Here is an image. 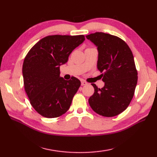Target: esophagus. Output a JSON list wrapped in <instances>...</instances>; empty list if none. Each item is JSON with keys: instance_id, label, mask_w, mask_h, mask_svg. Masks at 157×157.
<instances>
[{"instance_id": "1", "label": "esophagus", "mask_w": 157, "mask_h": 157, "mask_svg": "<svg viewBox=\"0 0 157 157\" xmlns=\"http://www.w3.org/2000/svg\"><path fill=\"white\" fill-rule=\"evenodd\" d=\"M81 85L82 86H86V85H88V83L86 82H85V81H82Z\"/></svg>"}]
</instances>
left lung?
I'll use <instances>...</instances> for the list:
<instances>
[{
  "mask_svg": "<svg viewBox=\"0 0 157 157\" xmlns=\"http://www.w3.org/2000/svg\"><path fill=\"white\" fill-rule=\"evenodd\" d=\"M97 46V67L105 86L98 88L92 84L94 93L88 102L98 115L111 117L128 108L134 94L138 71L131 49L117 36L96 32L86 36Z\"/></svg>",
  "mask_w": 157,
  "mask_h": 157,
  "instance_id": "8db88e82",
  "label": "left lung"
}]
</instances>
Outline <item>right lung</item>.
Listing matches in <instances>:
<instances>
[{
  "label": "right lung",
  "instance_id": "1",
  "mask_svg": "<svg viewBox=\"0 0 157 157\" xmlns=\"http://www.w3.org/2000/svg\"><path fill=\"white\" fill-rule=\"evenodd\" d=\"M85 40L84 35H52L39 40L29 50L23 63V84L29 102L36 112L55 118L68 111L81 82L71 77H60V65Z\"/></svg>",
  "mask_w": 157,
  "mask_h": 157
}]
</instances>
